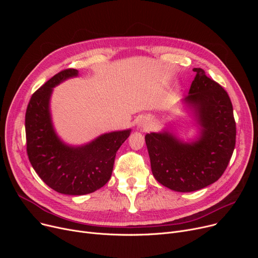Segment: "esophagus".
Returning a JSON list of instances; mask_svg holds the SVG:
<instances>
[{"instance_id":"34e87169","label":"esophagus","mask_w":258,"mask_h":258,"mask_svg":"<svg viewBox=\"0 0 258 258\" xmlns=\"http://www.w3.org/2000/svg\"><path fill=\"white\" fill-rule=\"evenodd\" d=\"M139 126L141 127V130H143V131H147V128H148V127H150V124H148V122H147L146 120L142 119V120L140 121V123H139Z\"/></svg>"}]
</instances>
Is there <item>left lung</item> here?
Wrapping results in <instances>:
<instances>
[{"instance_id": "obj_1", "label": "left lung", "mask_w": 258, "mask_h": 258, "mask_svg": "<svg viewBox=\"0 0 258 258\" xmlns=\"http://www.w3.org/2000/svg\"><path fill=\"white\" fill-rule=\"evenodd\" d=\"M185 101L197 112L198 141L184 143L167 132L151 133L145 142L155 179L179 192H191L218 181L232 157L236 124L228 93L201 68Z\"/></svg>"}]
</instances>
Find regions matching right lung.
I'll list each match as a JSON object with an SVG mask.
<instances>
[{
	"label": "right lung",
	"mask_w": 258,
	"mask_h": 258,
	"mask_svg": "<svg viewBox=\"0 0 258 258\" xmlns=\"http://www.w3.org/2000/svg\"><path fill=\"white\" fill-rule=\"evenodd\" d=\"M77 74L76 69H66L50 78L32 94L25 116L27 155L33 169L53 190L70 196L94 192L107 183L116 153L131 134V130L104 134L80 147L58 139L49 111L52 89Z\"/></svg>",
	"instance_id": "1"
}]
</instances>
